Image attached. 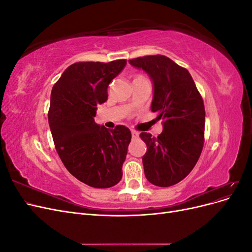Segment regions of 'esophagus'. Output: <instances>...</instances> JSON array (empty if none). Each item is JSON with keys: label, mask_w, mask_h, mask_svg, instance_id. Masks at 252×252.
<instances>
[{"label": "esophagus", "mask_w": 252, "mask_h": 252, "mask_svg": "<svg viewBox=\"0 0 252 252\" xmlns=\"http://www.w3.org/2000/svg\"><path fill=\"white\" fill-rule=\"evenodd\" d=\"M131 136H132L133 140H136V139L139 138V132L135 131V130H132V131H131Z\"/></svg>", "instance_id": "34e87169"}]
</instances>
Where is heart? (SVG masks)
Returning a JSON list of instances; mask_svg holds the SVG:
<instances>
[{
    "label": "heart",
    "instance_id": "heart-1",
    "mask_svg": "<svg viewBox=\"0 0 252 252\" xmlns=\"http://www.w3.org/2000/svg\"><path fill=\"white\" fill-rule=\"evenodd\" d=\"M136 79H144V77H143V75H136L134 80H136Z\"/></svg>",
    "mask_w": 252,
    "mask_h": 252
}]
</instances>
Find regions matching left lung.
Instances as JSON below:
<instances>
[{"label": "left lung", "mask_w": 252, "mask_h": 252, "mask_svg": "<svg viewBox=\"0 0 252 252\" xmlns=\"http://www.w3.org/2000/svg\"><path fill=\"white\" fill-rule=\"evenodd\" d=\"M154 81L151 104L157 120H164L161 134L142 132L146 143L143 157L146 179L156 186L169 187L193 169L204 146L205 107L201 94L186 68L162 55L129 60Z\"/></svg>", "instance_id": "1"}]
</instances>
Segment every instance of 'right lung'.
<instances>
[{
  "instance_id": "obj_1",
  "label": "right lung",
  "mask_w": 252,
  "mask_h": 252,
  "mask_svg": "<svg viewBox=\"0 0 252 252\" xmlns=\"http://www.w3.org/2000/svg\"><path fill=\"white\" fill-rule=\"evenodd\" d=\"M126 63L125 59L74 63L51 90L48 122L58 155L74 178L94 188L112 187L123 175L131 132L123 125L108 130L96 125L94 117Z\"/></svg>"
}]
</instances>
